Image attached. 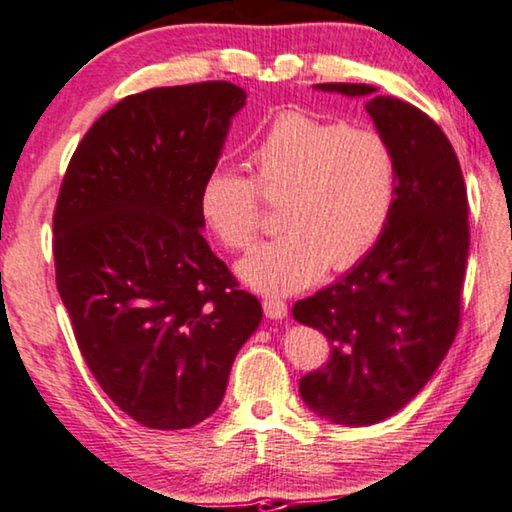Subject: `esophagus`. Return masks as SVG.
I'll return each instance as SVG.
<instances>
[{
    "mask_svg": "<svg viewBox=\"0 0 512 512\" xmlns=\"http://www.w3.org/2000/svg\"><path fill=\"white\" fill-rule=\"evenodd\" d=\"M263 311L270 320H283V317L288 315V304L283 299L270 297V299H263Z\"/></svg>",
    "mask_w": 512,
    "mask_h": 512,
    "instance_id": "obj_1",
    "label": "esophagus"
}]
</instances>
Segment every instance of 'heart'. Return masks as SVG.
<instances>
[{"mask_svg": "<svg viewBox=\"0 0 512 512\" xmlns=\"http://www.w3.org/2000/svg\"><path fill=\"white\" fill-rule=\"evenodd\" d=\"M251 179L208 174L199 213L226 249L242 251L279 204L281 236L238 263L240 279L265 295H290L331 270L358 263L381 238L397 199L399 161L376 129L306 111L279 113L249 152Z\"/></svg>", "mask_w": 512, "mask_h": 512, "instance_id": "heart-1", "label": "heart"}]
</instances>
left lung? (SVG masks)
I'll use <instances>...</instances> for the list:
<instances>
[{"label":"left lung","instance_id":"1","mask_svg":"<svg viewBox=\"0 0 512 512\" xmlns=\"http://www.w3.org/2000/svg\"><path fill=\"white\" fill-rule=\"evenodd\" d=\"M317 90L370 97L365 111L399 161L397 199L376 245L338 281L292 308L331 342L299 381L315 415L342 426L388 420L420 392L454 342L469 251L467 188L449 138L429 115L365 83Z\"/></svg>","mask_w":512,"mask_h":512}]
</instances>
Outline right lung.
Here are the masks:
<instances>
[{
    "label": "right lung",
    "mask_w": 512,
    "mask_h": 512,
    "mask_svg": "<svg viewBox=\"0 0 512 512\" xmlns=\"http://www.w3.org/2000/svg\"><path fill=\"white\" fill-rule=\"evenodd\" d=\"M245 99L229 81L124 97L83 136L58 192L56 288L74 338L113 404L147 429L213 415L263 320L199 213Z\"/></svg>",
    "instance_id": "add662e5"
}]
</instances>
